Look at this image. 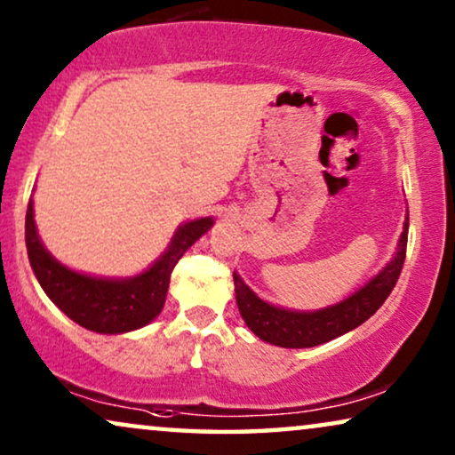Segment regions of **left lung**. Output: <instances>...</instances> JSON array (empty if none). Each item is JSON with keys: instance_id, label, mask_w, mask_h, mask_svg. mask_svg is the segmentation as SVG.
Wrapping results in <instances>:
<instances>
[{"instance_id": "left-lung-1", "label": "left lung", "mask_w": 455, "mask_h": 455, "mask_svg": "<svg viewBox=\"0 0 455 455\" xmlns=\"http://www.w3.org/2000/svg\"><path fill=\"white\" fill-rule=\"evenodd\" d=\"M406 246L408 217L406 223H403L397 252L387 267L375 279H371L364 288H360L356 294L346 298L344 302L315 310V313H298V310L271 307V304L260 300L234 273L235 302H238L242 319L257 338L282 347H313L339 338V335L363 325L387 300L391 290L395 288L397 279H400L403 260H406Z\"/></svg>"}]
</instances>
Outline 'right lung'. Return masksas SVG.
<instances>
[{"label":"right lung","mask_w":455,"mask_h":455,"mask_svg":"<svg viewBox=\"0 0 455 455\" xmlns=\"http://www.w3.org/2000/svg\"><path fill=\"white\" fill-rule=\"evenodd\" d=\"M213 226L211 217L190 221L173 235L170 248L151 269L130 279L80 275L60 265L41 244L35 228L33 201L27 209V251L41 288L55 307L80 327L95 333H126L151 323L165 304L173 267L182 254Z\"/></svg>","instance_id":"obj_1"}]
</instances>
